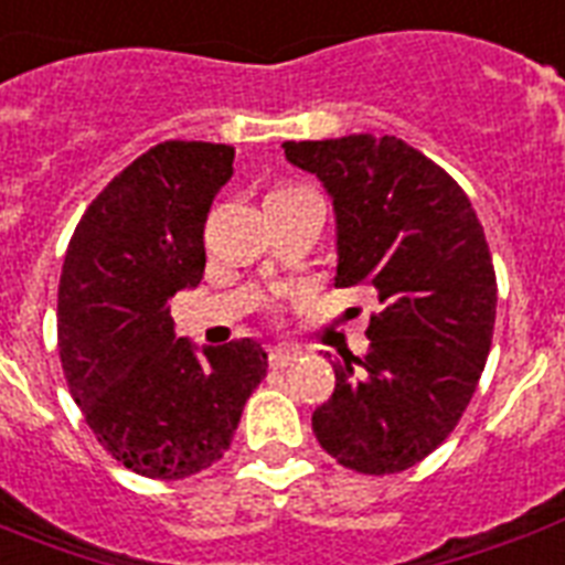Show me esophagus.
<instances>
[{
	"label": "esophagus",
	"instance_id": "obj_1",
	"mask_svg": "<svg viewBox=\"0 0 565 565\" xmlns=\"http://www.w3.org/2000/svg\"><path fill=\"white\" fill-rule=\"evenodd\" d=\"M296 359H299V352L287 350V347H275V350H269V364H273V367H287V364H292Z\"/></svg>",
	"mask_w": 565,
	"mask_h": 565
}]
</instances>
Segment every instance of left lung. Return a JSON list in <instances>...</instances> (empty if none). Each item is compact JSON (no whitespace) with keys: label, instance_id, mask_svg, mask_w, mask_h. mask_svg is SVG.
<instances>
[{"label":"left lung","instance_id":"obj_1","mask_svg":"<svg viewBox=\"0 0 565 565\" xmlns=\"http://www.w3.org/2000/svg\"><path fill=\"white\" fill-rule=\"evenodd\" d=\"M334 210V287H373L364 359L331 361L334 394L313 412L326 454L361 473H397L445 441L471 403L494 329L492 254L445 168L397 136L284 141Z\"/></svg>","mask_w":565,"mask_h":565}]
</instances>
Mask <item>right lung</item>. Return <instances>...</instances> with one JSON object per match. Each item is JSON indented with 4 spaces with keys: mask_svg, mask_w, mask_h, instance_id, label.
Wrapping results in <instances>:
<instances>
[{
    "mask_svg": "<svg viewBox=\"0 0 565 565\" xmlns=\"http://www.w3.org/2000/svg\"><path fill=\"white\" fill-rule=\"evenodd\" d=\"M234 178V148L162 141L85 210L58 284V355L94 436L129 471L183 480L222 459L266 376L252 338L195 347L171 296L204 275V222Z\"/></svg>",
    "mask_w": 565,
    "mask_h": 565,
    "instance_id": "1",
    "label": "right lung"
}]
</instances>
